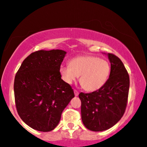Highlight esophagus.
I'll return each instance as SVG.
<instances>
[{
	"mask_svg": "<svg viewBox=\"0 0 147 147\" xmlns=\"http://www.w3.org/2000/svg\"><path fill=\"white\" fill-rule=\"evenodd\" d=\"M74 93H75V95L76 97H77L78 95H79V92H78V91H77V90H74Z\"/></svg>",
	"mask_w": 147,
	"mask_h": 147,
	"instance_id": "obj_1",
	"label": "esophagus"
}]
</instances>
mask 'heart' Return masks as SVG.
<instances>
[{
	"instance_id": "heart-1",
	"label": "heart",
	"mask_w": 147,
	"mask_h": 147,
	"mask_svg": "<svg viewBox=\"0 0 147 147\" xmlns=\"http://www.w3.org/2000/svg\"><path fill=\"white\" fill-rule=\"evenodd\" d=\"M59 72L63 81L68 84L75 82L79 76L80 83L87 91H95L103 87L111 72L107 60L92 56H79L70 60L69 65H61Z\"/></svg>"
}]
</instances>
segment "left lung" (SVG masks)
<instances>
[{"label":"left lung","mask_w":147,"mask_h":147,"mask_svg":"<svg viewBox=\"0 0 147 147\" xmlns=\"http://www.w3.org/2000/svg\"><path fill=\"white\" fill-rule=\"evenodd\" d=\"M111 64L107 83L97 91L81 93V118L85 126L94 132L108 130L124 115L128 101L130 79L124 64L112 54H105Z\"/></svg>","instance_id":"8db88e82"}]
</instances>
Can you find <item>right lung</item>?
I'll use <instances>...</instances> for the list:
<instances>
[{
  "label": "right lung",
  "mask_w": 147,
  "mask_h": 147,
  "mask_svg": "<svg viewBox=\"0 0 147 147\" xmlns=\"http://www.w3.org/2000/svg\"><path fill=\"white\" fill-rule=\"evenodd\" d=\"M66 54L62 50L37 51L23 60L15 75L17 112L34 130H54L62 111L75 97L73 90L61 79L59 72Z\"/></svg>",
  "instance_id": "add662e5"
}]
</instances>
